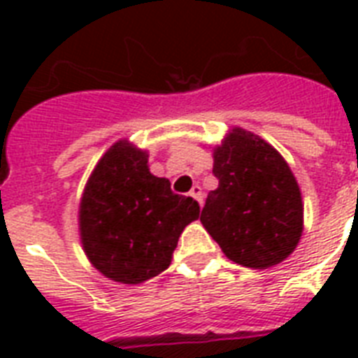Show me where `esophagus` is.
Masks as SVG:
<instances>
[{"label":"esophagus","instance_id":"obj_1","mask_svg":"<svg viewBox=\"0 0 358 358\" xmlns=\"http://www.w3.org/2000/svg\"><path fill=\"white\" fill-rule=\"evenodd\" d=\"M189 195L193 196V199H195V201L202 206V202H204V193H202L201 185H193V189L189 191Z\"/></svg>","mask_w":358,"mask_h":358}]
</instances>
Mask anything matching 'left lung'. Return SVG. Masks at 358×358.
I'll return each mask as SVG.
<instances>
[{"mask_svg":"<svg viewBox=\"0 0 358 358\" xmlns=\"http://www.w3.org/2000/svg\"><path fill=\"white\" fill-rule=\"evenodd\" d=\"M217 189L201 223L227 258L267 269L286 260L303 234V199L292 169L260 135L232 128L213 148Z\"/></svg>","mask_w":358,"mask_h":358,"instance_id":"1","label":"left lung"}]
</instances>
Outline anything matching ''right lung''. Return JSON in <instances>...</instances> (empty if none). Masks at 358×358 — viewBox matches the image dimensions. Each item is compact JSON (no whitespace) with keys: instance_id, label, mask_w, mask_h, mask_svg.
<instances>
[{"instance_id":"right-lung-1","label":"right lung","mask_w":358,"mask_h":358,"mask_svg":"<svg viewBox=\"0 0 358 358\" xmlns=\"http://www.w3.org/2000/svg\"><path fill=\"white\" fill-rule=\"evenodd\" d=\"M199 213V202L150 173L148 152L120 139L87 180L78 215L81 245L103 277L141 284L171 266L180 234Z\"/></svg>"}]
</instances>
